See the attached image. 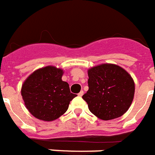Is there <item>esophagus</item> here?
<instances>
[{"mask_svg":"<svg viewBox=\"0 0 155 155\" xmlns=\"http://www.w3.org/2000/svg\"><path fill=\"white\" fill-rule=\"evenodd\" d=\"M83 94H84V91H83V90H82V91H81V92L78 94V95H79L80 97H81V96H83Z\"/></svg>","mask_w":155,"mask_h":155,"instance_id":"1","label":"esophagus"}]
</instances>
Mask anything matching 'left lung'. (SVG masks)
<instances>
[{"mask_svg": "<svg viewBox=\"0 0 155 155\" xmlns=\"http://www.w3.org/2000/svg\"><path fill=\"white\" fill-rule=\"evenodd\" d=\"M88 75L89 90L82 98L94 115L107 121L127 113L135 94V83L127 71L106 63L89 69Z\"/></svg>", "mask_w": 155, "mask_h": 155, "instance_id": "left-lung-1", "label": "left lung"}]
</instances>
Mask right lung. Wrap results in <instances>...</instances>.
<instances>
[{
    "label": "right lung",
    "instance_id": "1",
    "mask_svg": "<svg viewBox=\"0 0 155 155\" xmlns=\"http://www.w3.org/2000/svg\"><path fill=\"white\" fill-rule=\"evenodd\" d=\"M62 75V69L48 66L33 72L22 84L23 100L36 118L54 121L66 113L70 102L77 96L71 93Z\"/></svg>",
    "mask_w": 155,
    "mask_h": 155
}]
</instances>
